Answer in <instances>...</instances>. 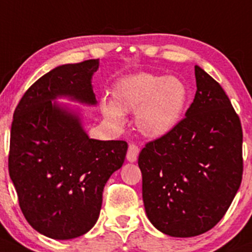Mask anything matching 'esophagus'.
Instances as JSON below:
<instances>
[{
	"label": "esophagus",
	"mask_w": 252,
	"mask_h": 252,
	"mask_svg": "<svg viewBox=\"0 0 252 252\" xmlns=\"http://www.w3.org/2000/svg\"><path fill=\"white\" fill-rule=\"evenodd\" d=\"M139 152H140V148L137 147L135 144H130V145H129L128 152H126V159L133 163V161L137 159Z\"/></svg>",
	"instance_id": "1"
}]
</instances>
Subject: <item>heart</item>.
<instances>
[{"label":"heart","instance_id":"obj_1","mask_svg":"<svg viewBox=\"0 0 252 252\" xmlns=\"http://www.w3.org/2000/svg\"><path fill=\"white\" fill-rule=\"evenodd\" d=\"M113 102H101L102 113L115 124L123 112H136L135 124L142 135L158 139L176 128L189 101L184 81L165 75L142 72L118 79L112 88Z\"/></svg>","mask_w":252,"mask_h":252}]
</instances>
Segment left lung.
Returning a JSON list of instances; mask_svg holds the SVG:
<instances>
[{
    "mask_svg": "<svg viewBox=\"0 0 252 252\" xmlns=\"http://www.w3.org/2000/svg\"><path fill=\"white\" fill-rule=\"evenodd\" d=\"M194 100L170 133L139 155L151 223L171 237L210 231L228 210L243 177V130L222 87L194 66Z\"/></svg>",
    "mask_w": 252,
    "mask_h": 252,
    "instance_id": "8db88e82",
    "label": "left lung"
}]
</instances>
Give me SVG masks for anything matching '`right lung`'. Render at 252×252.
Returning a JSON list of instances; mask_svg holds the SVG:
<instances>
[{
	"label": "right lung",
	"instance_id": "obj_1",
	"mask_svg": "<svg viewBox=\"0 0 252 252\" xmlns=\"http://www.w3.org/2000/svg\"><path fill=\"white\" fill-rule=\"evenodd\" d=\"M99 59L53 68L25 92L14 111L8 170L26 221L52 239L91 231L110 176L123 165L128 144L89 139L81 118L52 104L58 96L96 105L92 77Z\"/></svg>",
	"mask_w": 252,
	"mask_h": 252
}]
</instances>
